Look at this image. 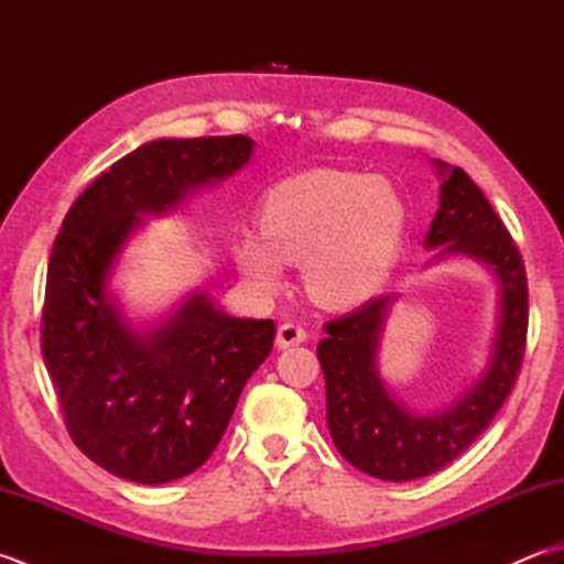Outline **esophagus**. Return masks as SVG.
Segmentation results:
<instances>
[{
	"mask_svg": "<svg viewBox=\"0 0 564 564\" xmlns=\"http://www.w3.org/2000/svg\"><path fill=\"white\" fill-rule=\"evenodd\" d=\"M305 339L307 334L301 325H297V322H283L279 332H275V346H279V349H289V346H297Z\"/></svg>",
	"mask_w": 564,
	"mask_h": 564,
	"instance_id": "obj_1",
	"label": "esophagus"
}]
</instances>
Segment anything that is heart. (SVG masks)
Returning <instances> with one entry per match:
<instances>
[{
  "instance_id": "heart-1",
  "label": "heart",
  "mask_w": 564,
  "mask_h": 564,
  "mask_svg": "<svg viewBox=\"0 0 564 564\" xmlns=\"http://www.w3.org/2000/svg\"><path fill=\"white\" fill-rule=\"evenodd\" d=\"M406 206L386 178L313 170L273 184L259 203V230L232 237L237 269L259 291H279L285 263L303 261L305 285L322 305L370 301L398 261Z\"/></svg>"
}]
</instances>
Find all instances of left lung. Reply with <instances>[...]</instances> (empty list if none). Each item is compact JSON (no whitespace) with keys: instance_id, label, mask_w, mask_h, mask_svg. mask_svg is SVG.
<instances>
[{"instance_id":"obj_1","label":"left lung","mask_w":564,"mask_h":564,"mask_svg":"<svg viewBox=\"0 0 564 564\" xmlns=\"http://www.w3.org/2000/svg\"><path fill=\"white\" fill-rule=\"evenodd\" d=\"M438 210L424 237L426 263L465 257L482 263L497 285V325L487 366L451 404L416 412L394 398L380 373L386 322L400 295H380L325 325L317 358L327 386L334 446L358 470L406 482L446 467L492 424L517 382L529 329V289L517 245L477 184L458 166L434 160Z\"/></svg>"}]
</instances>
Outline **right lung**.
<instances>
[{"label": "right lung", "instance_id": "add662e5", "mask_svg": "<svg viewBox=\"0 0 564 564\" xmlns=\"http://www.w3.org/2000/svg\"><path fill=\"white\" fill-rule=\"evenodd\" d=\"M251 154L247 135L145 142L72 203L53 245L45 368L72 441L123 480L164 485L198 470L271 354L273 319L227 315L208 291H188L164 317L138 325L111 289L145 218L218 186Z\"/></svg>", "mask_w": 564, "mask_h": 564}]
</instances>
